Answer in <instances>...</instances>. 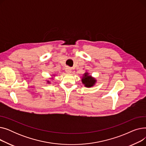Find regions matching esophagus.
Listing matches in <instances>:
<instances>
[{"label": "esophagus", "instance_id": "1", "mask_svg": "<svg viewBox=\"0 0 146 146\" xmlns=\"http://www.w3.org/2000/svg\"><path fill=\"white\" fill-rule=\"evenodd\" d=\"M66 73H71V72H72V70L70 68H67L66 70Z\"/></svg>", "mask_w": 146, "mask_h": 146}]
</instances>
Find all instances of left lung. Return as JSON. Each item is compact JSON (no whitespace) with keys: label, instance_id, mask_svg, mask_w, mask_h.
I'll use <instances>...</instances> for the list:
<instances>
[{"label":"left lung","instance_id":"8db88e82","mask_svg":"<svg viewBox=\"0 0 146 146\" xmlns=\"http://www.w3.org/2000/svg\"><path fill=\"white\" fill-rule=\"evenodd\" d=\"M97 80L89 74V73L86 72L82 78V82L83 85L86 88H91L95 85Z\"/></svg>","mask_w":146,"mask_h":146}]
</instances>
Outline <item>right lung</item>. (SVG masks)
Instances as JSON below:
<instances>
[{"label": "right lung", "instance_id": "obj_1", "mask_svg": "<svg viewBox=\"0 0 146 146\" xmlns=\"http://www.w3.org/2000/svg\"><path fill=\"white\" fill-rule=\"evenodd\" d=\"M55 76H56V74H52V75L51 76H52V78H50L49 79L50 80H47V83H48V84L51 83V80L54 79V77H55Z\"/></svg>", "mask_w": 146, "mask_h": 146}]
</instances>
